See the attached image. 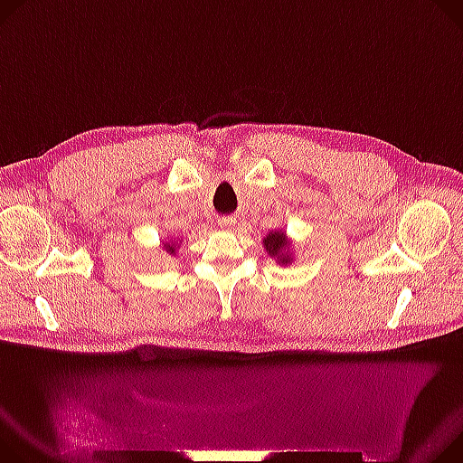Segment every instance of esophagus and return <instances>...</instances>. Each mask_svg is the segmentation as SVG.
I'll return each instance as SVG.
<instances>
[{
	"mask_svg": "<svg viewBox=\"0 0 463 463\" xmlns=\"http://www.w3.org/2000/svg\"><path fill=\"white\" fill-rule=\"evenodd\" d=\"M218 225L223 227V229H229V227L234 225V220H232V218H220V220H218Z\"/></svg>",
	"mask_w": 463,
	"mask_h": 463,
	"instance_id": "1",
	"label": "esophagus"
}]
</instances>
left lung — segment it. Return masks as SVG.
<instances>
[{"instance_id": "obj_1", "label": "left lung", "mask_w": 463, "mask_h": 463, "mask_svg": "<svg viewBox=\"0 0 463 463\" xmlns=\"http://www.w3.org/2000/svg\"><path fill=\"white\" fill-rule=\"evenodd\" d=\"M264 249L269 253V257H277L279 264H289L293 259L288 253L289 250V240L286 236V232L282 231H271L266 238H264Z\"/></svg>"}]
</instances>
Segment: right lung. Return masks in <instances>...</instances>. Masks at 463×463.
I'll return each instance as SVG.
<instances>
[{
  "instance_id": "1",
  "label": "right lung",
  "mask_w": 463,
  "mask_h": 463,
  "mask_svg": "<svg viewBox=\"0 0 463 463\" xmlns=\"http://www.w3.org/2000/svg\"><path fill=\"white\" fill-rule=\"evenodd\" d=\"M164 249H165L170 255H175V243H174V241H172V243L165 241V243H164Z\"/></svg>"
}]
</instances>
